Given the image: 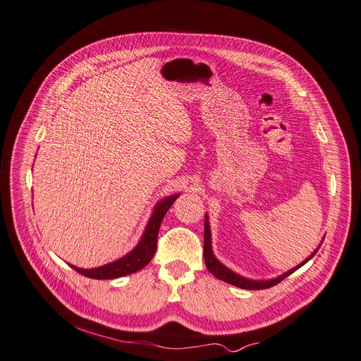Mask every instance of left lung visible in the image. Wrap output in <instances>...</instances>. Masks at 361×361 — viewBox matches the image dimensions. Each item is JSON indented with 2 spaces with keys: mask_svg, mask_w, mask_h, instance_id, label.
Returning <instances> with one entry per match:
<instances>
[{
  "mask_svg": "<svg viewBox=\"0 0 361 361\" xmlns=\"http://www.w3.org/2000/svg\"><path fill=\"white\" fill-rule=\"evenodd\" d=\"M317 250L311 254V257H308L301 265H304L307 261H310L312 257L316 255ZM203 258H205V264L208 270L219 280L226 281V283H230L233 286H238L242 289H247V290H259V289H269L277 283H280L281 280L285 277H288L289 274H292L295 270H298L301 267V265H298V267L292 269L290 271L285 273L283 276H280L277 279L273 280H265V281H255V280H249V279H243L242 276H238L236 273H233L231 270H228L227 267L219 262L214 254H212V247H211V231H209V223H208V215H205V239H203Z\"/></svg>",
  "mask_w": 361,
  "mask_h": 361,
  "instance_id": "8db88e82",
  "label": "left lung"
}]
</instances>
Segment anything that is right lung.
Listing matches in <instances>:
<instances>
[{
	"mask_svg": "<svg viewBox=\"0 0 361 361\" xmlns=\"http://www.w3.org/2000/svg\"><path fill=\"white\" fill-rule=\"evenodd\" d=\"M180 195L169 196L164 200H161L158 205H156L149 223L146 226L145 234L140 239L138 245L131 250L130 254L122 257L118 261H114L111 264L102 265V267L97 269H91V270H82L71 265L73 270H76L80 274L90 277V279H99V280H107V279H116L127 276L131 273H135L138 270H142L143 267L150 262V259L154 255L156 250V243H158V234H159V227L162 219L166 214V211L171 208L172 203Z\"/></svg>",
	"mask_w": 361,
	"mask_h": 361,
	"instance_id": "1",
	"label": "right lung"
}]
</instances>
